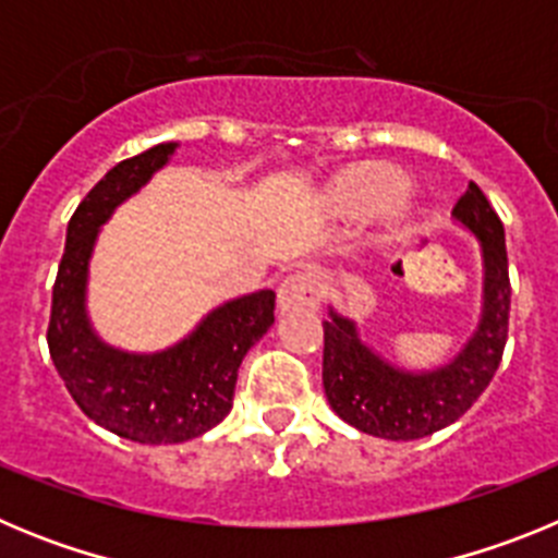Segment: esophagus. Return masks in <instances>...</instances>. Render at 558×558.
I'll return each mask as SVG.
<instances>
[{"mask_svg": "<svg viewBox=\"0 0 558 558\" xmlns=\"http://www.w3.org/2000/svg\"><path fill=\"white\" fill-rule=\"evenodd\" d=\"M279 310H315L322 302V282L313 270H295L284 276L279 290H276Z\"/></svg>", "mask_w": 558, "mask_h": 558, "instance_id": "esophagus-1", "label": "esophagus"}]
</instances>
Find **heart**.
<instances>
[{"label": "heart", "mask_w": 558, "mask_h": 558, "mask_svg": "<svg viewBox=\"0 0 558 558\" xmlns=\"http://www.w3.org/2000/svg\"><path fill=\"white\" fill-rule=\"evenodd\" d=\"M408 190L402 172L388 165H357L340 172L332 186V201L338 209L352 215H368V211L388 209L399 204Z\"/></svg>", "instance_id": "b5f03b06"}]
</instances>
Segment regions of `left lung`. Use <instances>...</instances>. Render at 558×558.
Segmentation results:
<instances>
[{"instance_id":"8db88e82","label":"left lung","mask_w":558,"mask_h":558,"mask_svg":"<svg viewBox=\"0 0 558 558\" xmlns=\"http://www.w3.org/2000/svg\"><path fill=\"white\" fill-rule=\"evenodd\" d=\"M452 215L481 240L483 315L470 343L436 372H402L360 340L354 322L329 310L324 322V393L343 422L391 441L425 438L470 411L495 377L509 338L511 282L506 231L470 181Z\"/></svg>"}]
</instances>
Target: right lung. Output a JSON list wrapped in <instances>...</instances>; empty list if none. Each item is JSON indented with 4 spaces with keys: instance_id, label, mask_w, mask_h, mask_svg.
Listing matches in <instances>:
<instances>
[{
    "instance_id": "right-lung-1",
    "label": "right lung",
    "mask_w": 558,
    "mask_h": 558,
    "mask_svg": "<svg viewBox=\"0 0 558 558\" xmlns=\"http://www.w3.org/2000/svg\"><path fill=\"white\" fill-rule=\"evenodd\" d=\"M175 142L120 161L102 175L66 226V248L52 288L49 357L83 413L140 445H179L223 422L236 368L274 324L276 293L243 295L211 310L198 329L156 354H128L95 335L86 315L88 259L111 211L170 161Z\"/></svg>"
}]
</instances>
